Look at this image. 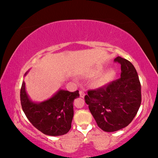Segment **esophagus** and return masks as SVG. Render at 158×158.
Returning a JSON list of instances; mask_svg holds the SVG:
<instances>
[{
	"label": "esophagus",
	"instance_id": "esophagus-1",
	"mask_svg": "<svg viewBox=\"0 0 158 158\" xmlns=\"http://www.w3.org/2000/svg\"><path fill=\"white\" fill-rule=\"evenodd\" d=\"M79 94H80V97H81V98H84V96H85V93H84L83 91H80Z\"/></svg>",
	"mask_w": 158,
	"mask_h": 158
}]
</instances>
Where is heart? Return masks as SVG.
<instances>
[{
  "mask_svg": "<svg viewBox=\"0 0 158 158\" xmlns=\"http://www.w3.org/2000/svg\"><path fill=\"white\" fill-rule=\"evenodd\" d=\"M102 65H96L88 73L89 77H94L92 80V85L96 88H103L113 81L116 75V71L114 68L103 70Z\"/></svg>",
  "mask_w": 158,
  "mask_h": 158,
  "instance_id": "b5f03b06",
  "label": "heart"
}]
</instances>
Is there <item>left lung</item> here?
Masks as SVG:
<instances>
[{
  "label": "left lung",
  "instance_id": "8db88e82",
  "mask_svg": "<svg viewBox=\"0 0 158 158\" xmlns=\"http://www.w3.org/2000/svg\"><path fill=\"white\" fill-rule=\"evenodd\" d=\"M114 61L121 64V78L105 88L89 90L85 96L98 126L107 132L128 126L141 104V85L135 67L119 56Z\"/></svg>",
  "mask_w": 158,
  "mask_h": 158
}]
</instances>
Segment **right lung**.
Returning <instances> with one entry per match:
<instances>
[{"instance_id":"1","label":"right lung","mask_w":158,"mask_h":158,"mask_svg":"<svg viewBox=\"0 0 158 158\" xmlns=\"http://www.w3.org/2000/svg\"><path fill=\"white\" fill-rule=\"evenodd\" d=\"M29 70L25 73L27 75ZM21 103L25 115L38 130L49 136H61L71 128L73 118V101L79 91L59 89L51 98L42 102L31 100L28 95L24 81L21 88Z\"/></svg>"}]
</instances>
